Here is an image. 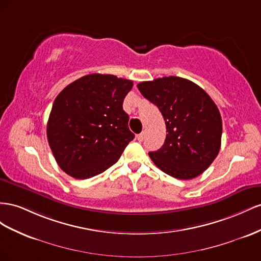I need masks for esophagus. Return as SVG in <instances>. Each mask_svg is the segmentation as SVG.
I'll use <instances>...</instances> for the list:
<instances>
[{
  "mask_svg": "<svg viewBox=\"0 0 261 261\" xmlns=\"http://www.w3.org/2000/svg\"><path fill=\"white\" fill-rule=\"evenodd\" d=\"M143 138H144V132H142V133H140V135H138L137 136V139H138V141H143Z\"/></svg>",
  "mask_w": 261,
  "mask_h": 261,
  "instance_id": "obj_1",
  "label": "esophagus"
}]
</instances>
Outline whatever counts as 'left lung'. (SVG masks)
<instances>
[{"mask_svg": "<svg viewBox=\"0 0 261 261\" xmlns=\"http://www.w3.org/2000/svg\"><path fill=\"white\" fill-rule=\"evenodd\" d=\"M138 88L158 106L166 124L165 142L148 153L153 163L178 179L202 174L218 156L222 138V118L210 96L178 76L141 82Z\"/></svg>", "mask_w": 261, "mask_h": 261, "instance_id": "obj_1", "label": "left lung"}]
</instances>
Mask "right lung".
<instances>
[{"instance_id": "obj_1", "label": "right lung", "mask_w": 261, "mask_h": 261, "mask_svg": "<svg viewBox=\"0 0 261 261\" xmlns=\"http://www.w3.org/2000/svg\"><path fill=\"white\" fill-rule=\"evenodd\" d=\"M133 82L110 74H88L57 96L47 138L60 168L76 179L101 174L135 139L123 99Z\"/></svg>"}]
</instances>
